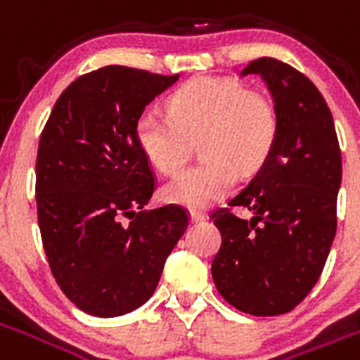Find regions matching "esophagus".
<instances>
[{
	"label": "esophagus",
	"instance_id": "obj_1",
	"mask_svg": "<svg viewBox=\"0 0 360 360\" xmlns=\"http://www.w3.org/2000/svg\"><path fill=\"white\" fill-rule=\"evenodd\" d=\"M188 218H191V221H193V224H200V221H204V218H206V216H204L202 212L191 210L188 212Z\"/></svg>",
	"mask_w": 360,
	"mask_h": 360
}]
</instances>
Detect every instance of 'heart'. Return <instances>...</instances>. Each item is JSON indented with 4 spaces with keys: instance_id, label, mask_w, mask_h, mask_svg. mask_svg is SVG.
<instances>
[{
    "instance_id": "b5f03b06",
    "label": "heart",
    "mask_w": 360,
    "mask_h": 360,
    "mask_svg": "<svg viewBox=\"0 0 360 360\" xmlns=\"http://www.w3.org/2000/svg\"><path fill=\"white\" fill-rule=\"evenodd\" d=\"M198 141L200 164L181 172L162 191L167 202L206 208L227 195L243 175L268 162L278 139L274 103L237 79L200 77L167 100V117L142 111L134 142L144 160L164 175L187 162L188 141Z\"/></svg>"
}]
</instances>
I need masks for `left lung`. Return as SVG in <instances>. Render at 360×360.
<instances>
[{
	"instance_id": "8db88e82",
	"label": "left lung",
	"mask_w": 360,
	"mask_h": 360,
	"mask_svg": "<svg viewBox=\"0 0 360 360\" xmlns=\"http://www.w3.org/2000/svg\"><path fill=\"white\" fill-rule=\"evenodd\" d=\"M241 75H260L278 115L270 158L229 208L212 214L221 247L212 278L231 307L252 316L293 310L324 270L335 237L341 152L324 96L297 69L274 58L250 61Z\"/></svg>"
}]
</instances>
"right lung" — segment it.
<instances>
[{
    "mask_svg": "<svg viewBox=\"0 0 360 360\" xmlns=\"http://www.w3.org/2000/svg\"><path fill=\"white\" fill-rule=\"evenodd\" d=\"M177 79L102 67L63 90L44 127L36 158L44 250L61 291L92 316L148 301L188 226L177 204L144 210L156 183L134 142L136 117Z\"/></svg>",
    "mask_w": 360,
    "mask_h": 360,
    "instance_id": "1",
    "label": "right lung"
}]
</instances>
